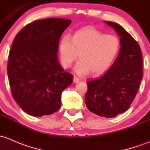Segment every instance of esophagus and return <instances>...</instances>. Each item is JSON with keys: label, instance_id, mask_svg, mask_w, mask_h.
<instances>
[{"label": "esophagus", "instance_id": "34e87169", "mask_svg": "<svg viewBox=\"0 0 150 150\" xmlns=\"http://www.w3.org/2000/svg\"><path fill=\"white\" fill-rule=\"evenodd\" d=\"M79 81H80L79 78H78V77L76 76H74V83H78Z\"/></svg>", "mask_w": 150, "mask_h": 150}]
</instances>
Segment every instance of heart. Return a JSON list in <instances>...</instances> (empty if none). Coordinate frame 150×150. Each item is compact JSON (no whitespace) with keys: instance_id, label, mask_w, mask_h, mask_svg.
Returning a JSON list of instances; mask_svg holds the SVG:
<instances>
[{"instance_id":"obj_1","label":"heart","mask_w":150,"mask_h":150,"mask_svg":"<svg viewBox=\"0 0 150 150\" xmlns=\"http://www.w3.org/2000/svg\"><path fill=\"white\" fill-rule=\"evenodd\" d=\"M119 38L93 27L76 32L72 38L64 36L59 42L61 64L69 69L77 59L75 72L79 75L105 73L112 66L121 50Z\"/></svg>"}]
</instances>
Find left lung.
Here are the masks:
<instances>
[{
    "label": "left lung",
    "instance_id": "8db88e82",
    "mask_svg": "<svg viewBox=\"0 0 150 150\" xmlns=\"http://www.w3.org/2000/svg\"><path fill=\"white\" fill-rule=\"evenodd\" d=\"M106 24L121 37V50L104 75L88 81L85 103L90 112L112 118L126 112L134 101L143 77V62L140 46L132 35L116 23Z\"/></svg>",
    "mask_w": 150,
    "mask_h": 150
}]
</instances>
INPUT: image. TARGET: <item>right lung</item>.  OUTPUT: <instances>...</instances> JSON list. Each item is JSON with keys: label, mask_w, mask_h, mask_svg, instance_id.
<instances>
[{"label": "right lung", "mask_w": 150, "mask_h": 150, "mask_svg": "<svg viewBox=\"0 0 150 150\" xmlns=\"http://www.w3.org/2000/svg\"><path fill=\"white\" fill-rule=\"evenodd\" d=\"M71 21L50 18L34 21L15 37L7 74L12 96L27 114L41 117L56 112L61 94L74 76L60 65L57 52L64 30Z\"/></svg>", "instance_id": "add662e5"}]
</instances>
